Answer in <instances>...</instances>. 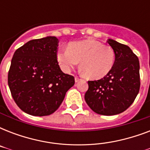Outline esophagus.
<instances>
[{"label":"esophagus","instance_id":"esophagus-1","mask_svg":"<svg viewBox=\"0 0 150 150\" xmlns=\"http://www.w3.org/2000/svg\"><path fill=\"white\" fill-rule=\"evenodd\" d=\"M79 78H78V77H75V82H79Z\"/></svg>","mask_w":150,"mask_h":150}]
</instances>
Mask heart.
I'll list each match as a JSON object with an SVG mask.
<instances>
[{
    "mask_svg": "<svg viewBox=\"0 0 150 150\" xmlns=\"http://www.w3.org/2000/svg\"><path fill=\"white\" fill-rule=\"evenodd\" d=\"M57 59L64 72H70L80 61V68L89 79H100L114 67L115 52L108 45L95 40L72 42L68 48L61 47L57 51Z\"/></svg>",
    "mask_w": 150,
    "mask_h": 150,
    "instance_id": "1",
    "label": "heart"
}]
</instances>
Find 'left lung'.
Listing matches in <instances>:
<instances>
[{
	"mask_svg": "<svg viewBox=\"0 0 150 150\" xmlns=\"http://www.w3.org/2000/svg\"><path fill=\"white\" fill-rule=\"evenodd\" d=\"M107 43L115 52L114 67L101 79L88 82L85 100L96 114L115 115L128 109L139 92V61L128 46L111 39Z\"/></svg>",
	"mask_w": 150,
	"mask_h": 150,
	"instance_id": "left-lung-1",
	"label": "left lung"
}]
</instances>
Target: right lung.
Returning <instances> with one entry per match:
<instances>
[{
	"label": "right lung",
	"mask_w": 150,
	"mask_h": 150,
	"mask_svg": "<svg viewBox=\"0 0 150 150\" xmlns=\"http://www.w3.org/2000/svg\"><path fill=\"white\" fill-rule=\"evenodd\" d=\"M58 43L55 36L33 40L13 55L8 76L9 89L18 107L30 115L53 114L75 84V78L60 68Z\"/></svg>",
	"instance_id": "1"
}]
</instances>
